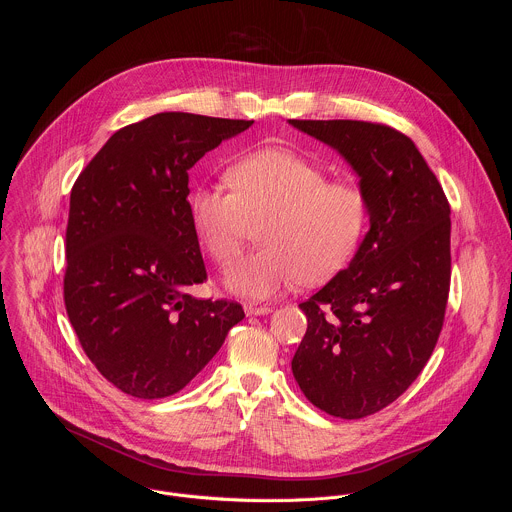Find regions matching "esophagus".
Returning <instances> with one entry per match:
<instances>
[{"label":"esophagus","mask_w":512,"mask_h":512,"mask_svg":"<svg viewBox=\"0 0 512 512\" xmlns=\"http://www.w3.org/2000/svg\"><path fill=\"white\" fill-rule=\"evenodd\" d=\"M273 312L271 306H257V304H245V314L247 316H265Z\"/></svg>","instance_id":"34e87169"}]
</instances>
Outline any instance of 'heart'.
Returning <instances> with one entry per match:
<instances>
[{"label": "heart", "instance_id": "b5f03b06", "mask_svg": "<svg viewBox=\"0 0 512 512\" xmlns=\"http://www.w3.org/2000/svg\"><path fill=\"white\" fill-rule=\"evenodd\" d=\"M229 186L200 184L188 196L190 225L202 247L223 267L245 245L249 218H263L261 249L227 277L233 294L267 300L304 279L320 283L354 255L369 221V200L344 180H326L324 168L285 150L263 148L237 158Z\"/></svg>", "mask_w": 512, "mask_h": 512}]
</instances>
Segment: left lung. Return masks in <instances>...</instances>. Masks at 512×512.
<instances>
[{
    "label": "left lung",
    "mask_w": 512,
    "mask_h": 512,
    "mask_svg": "<svg viewBox=\"0 0 512 512\" xmlns=\"http://www.w3.org/2000/svg\"><path fill=\"white\" fill-rule=\"evenodd\" d=\"M289 125L336 150L369 200L371 229L346 269L300 304L308 330L291 371L312 405L360 419L419 377L450 291V204L417 145L393 127L332 119Z\"/></svg>",
    "instance_id": "obj_1"
}]
</instances>
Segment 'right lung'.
<instances>
[{
    "instance_id": "right-lung-1",
    "label": "right lung",
    "mask_w": 512,
    "mask_h": 512,
    "mask_svg": "<svg viewBox=\"0 0 512 512\" xmlns=\"http://www.w3.org/2000/svg\"><path fill=\"white\" fill-rule=\"evenodd\" d=\"M253 121L166 111L115 131L70 192L64 304L99 373L137 399L184 389L245 318L206 279L188 170Z\"/></svg>"
}]
</instances>
